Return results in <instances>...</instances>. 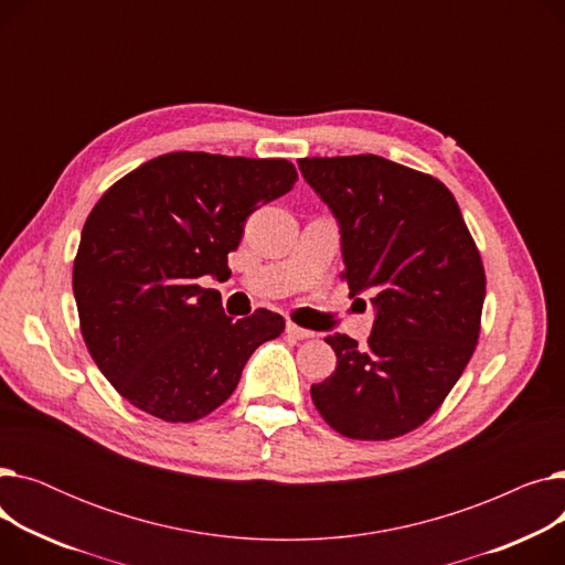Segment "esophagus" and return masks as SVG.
Wrapping results in <instances>:
<instances>
[{
    "mask_svg": "<svg viewBox=\"0 0 565 565\" xmlns=\"http://www.w3.org/2000/svg\"><path fill=\"white\" fill-rule=\"evenodd\" d=\"M286 334L292 337V339H298V341H305V339H311V337H313V332H309V330H305V328H298V324H292V322L286 324Z\"/></svg>",
    "mask_w": 565,
    "mask_h": 565,
    "instance_id": "esophagus-1",
    "label": "esophagus"
}]
</instances>
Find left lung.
<instances>
[{
  "label": "left lung",
  "instance_id": "left-lung-1",
  "mask_svg": "<svg viewBox=\"0 0 565 565\" xmlns=\"http://www.w3.org/2000/svg\"><path fill=\"white\" fill-rule=\"evenodd\" d=\"M298 164L339 222L350 298L369 292L375 309L364 348L324 339L337 371L311 384L313 405L350 439L401 437L433 417L477 348L481 254L454 194L428 173L371 153Z\"/></svg>",
  "mask_w": 565,
  "mask_h": 565
}]
</instances>
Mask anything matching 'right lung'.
<instances>
[{
  "label": "right lung",
  "mask_w": 565,
  "mask_h": 565,
  "mask_svg": "<svg viewBox=\"0 0 565 565\" xmlns=\"http://www.w3.org/2000/svg\"><path fill=\"white\" fill-rule=\"evenodd\" d=\"M295 181L281 158L178 151L100 196L82 228L73 292L84 343L128 403L162 422H196L235 392L252 352L284 332L267 309L233 320L199 279L231 275L247 217Z\"/></svg>",
  "instance_id": "obj_1"
}]
</instances>
